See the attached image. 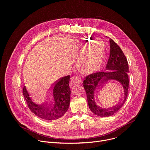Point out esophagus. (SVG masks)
Masks as SVG:
<instances>
[{
    "label": "esophagus",
    "mask_w": 150,
    "mask_h": 150,
    "mask_svg": "<svg viewBox=\"0 0 150 150\" xmlns=\"http://www.w3.org/2000/svg\"><path fill=\"white\" fill-rule=\"evenodd\" d=\"M81 82V79L79 76L75 75L73 76L71 78V82H70V85L72 87L73 85H76V84H79Z\"/></svg>",
    "instance_id": "1"
}]
</instances>
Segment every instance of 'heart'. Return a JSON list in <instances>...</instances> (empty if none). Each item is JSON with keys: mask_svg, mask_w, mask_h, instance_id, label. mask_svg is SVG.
Listing matches in <instances>:
<instances>
[{"mask_svg": "<svg viewBox=\"0 0 150 150\" xmlns=\"http://www.w3.org/2000/svg\"><path fill=\"white\" fill-rule=\"evenodd\" d=\"M104 54V47L99 42L93 45L78 61V66L85 72H91L101 65Z\"/></svg>", "mask_w": 150, "mask_h": 150, "instance_id": "obj_1", "label": "heart"}]
</instances>
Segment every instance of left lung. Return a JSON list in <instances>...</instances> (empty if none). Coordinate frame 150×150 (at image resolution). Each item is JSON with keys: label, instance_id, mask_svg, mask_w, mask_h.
Segmentation results:
<instances>
[{"label": "left lung", "instance_id": "8db88e82", "mask_svg": "<svg viewBox=\"0 0 150 150\" xmlns=\"http://www.w3.org/2000/svg\"><path fill=\"white\" fill-rule=\"evenodd\" d=\"M110 56L106 71L97 72L85 76L83 86L86 92L88 104L91 111L100 117L111 116L119 111L124 104L129 88V66L126 56L120 47L109 38ZM115 79L118 82L123 91L121 101L111 108H105L107 99L102 94L101 89L107 80Z\"/></svg>", "mask_w": 150, "mask_h": 150}]
</instances>
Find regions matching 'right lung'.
<instances>
[{
    "label": "right lung",
    "instance_id": "right-lung-1",
    "mask_svg": "<svg viewBox=\"0 0 150 150\" xmlns=\"http://www.w3.org/2000/svg\"><path fill=\"white\" fill-rule=\"evenodd\" d=\"M70 75L55 81L50 90L49 98L45 103H40L31 96L25 86L23 93L29 109L38 117L47 121L61 118L69 109L71 98Z\"/></svg>",
    "mask_w": 150,
    "mask_h": 150
}]
</instances>
